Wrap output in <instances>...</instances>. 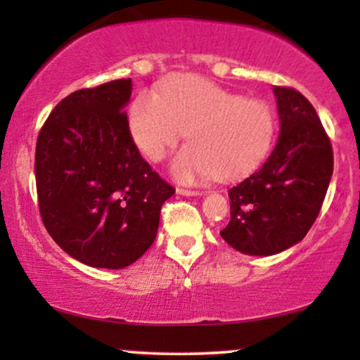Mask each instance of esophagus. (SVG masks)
I'll return each instance as SVG.
<instances>
[{
	"label": "esophagus",
	"mask_w": 360,
	"mask_h": 360,
	"mask_svg": "<svg viewBox=\"0 0 360 360\" xmlns=\"http://www.w3.org/2000/svg\"><path fill=\"white\" fill-rule=\"evenodd\" d=\"M177 194H181V196H200V194H203L201 191H198V189H186V188H177Z\"/></svg>",
	"instance_id": "esophagus-1"
}]
</instances>
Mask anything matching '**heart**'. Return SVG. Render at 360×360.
<instances>
[{
  "instance_id": "obj_1",
  "label": "heart",
  "mask_w": 360,
  "mask_h": 360,
  "mask_svg": "<svg viewBox=\"0 0 360 360\" xmlns=\"http://www.w3.org/2000/svg\"><path fill=\"white\" fill-rule=\"evenodd\" d=\"M130 131L147 159L159 162L181 139L188 146L172 164L177 179L217 174L223 179L247 174L276 137V113L266 100L243 98L201 76H181L143 91L130 106Z\"/></svg>"
}]
</instances>
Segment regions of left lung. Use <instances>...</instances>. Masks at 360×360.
<instances>
[{"label":"left lung","mask_w":360,"mask_h":360,"mask_svg":"<svg viewBox=\"0 0 360 360\" xmlns=\"http://www.w3.org/2000/svg\"><path fill=\"white\" fill-rule=\"evenodd\" d=\"M281 134L254 174L229 189L230 221L220 235L242 254L272 255L303 240L323 205L333 152L315 108L300 91L272 88Z\"/></svg>","instance_id":"obj_1"}]
</instances>
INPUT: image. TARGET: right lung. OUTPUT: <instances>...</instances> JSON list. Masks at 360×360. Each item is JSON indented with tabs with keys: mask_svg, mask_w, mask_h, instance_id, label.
Returning a JSON list of instances; mask_svg holds the SVG:
<instances>
[{
	"mask_svg": "<svg viewBox=\"0 0 360 360\" xmlns=\"http://www.w3.org/2000/svg\"><path fill=\"white\" fill-rule=\"evenodd\" d=\"M131 79L74 91L40 128L35 181L40 217L65 254L123 269L155 240L176 189L140 155L123 108Z\"/></svg>",
	"mask_w": 360,
	"mask_h": 360,
	"instance_id": "obj_1",
	"label": "right lung"
}]
</instances>
